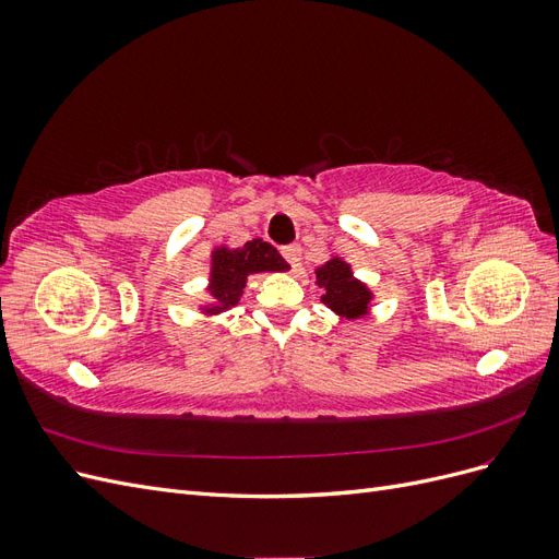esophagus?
Returning a JSON list of instances; mask_svg holds the SVG:
<instances>
[{
    "instance_id": "obj_1",
    "label": "esophagus",
    "mask_w": 559,
    "mask_h": 559,
    "mask_svg": "<svg viewBox=\"0 0 559 559\" xmlns=\"http://www.w3.org/2000/svg\"><path fill=\"white\" fill-rule=\"evenodd\" d=\"M300 247L298 245H289V247H284L282 249V257L286 259V263L292 265V270L296 273V270H300Z\"/></svg>"
}]
</instances>
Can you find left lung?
I'll use <instances>...</instances> for the list:
<instances>
[{"mask_svg":"<svg viewBox=\"0 0 559 559\" xmlns=\"http://www.w3.org/2000/svg\"><path fill=\"white\" fill-rule=\"evenodd\" d=\"M314 284L321 289V302L347 321L364 319L376 300L370 286L354 277L352 265L341 257H331L324 265L314 267Z\"/></svg>","mask_w":559,"mask_h":559,"instance_id":"8db88e82","label":"left lung"}]
</instances>
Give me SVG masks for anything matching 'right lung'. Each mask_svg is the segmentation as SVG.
Masks as SVG:
<instances>
[{
    "label": "right lung",
    "instance_id": "1",
    "mask_svg": "<svg viewBox=\"0 0 559 559\" xmlns=\"http://www.w3.org/2000/svg\"><path fill=\"white\" fill-rule=\"evenodd\" d=\"M286 270H289V263L280 257V251L273 245L263 242L261 238H253L238 249H230L226 245L214 247L207 277L210 300L198 306V312L210 319L224 314L238 306L251 275L286 273Z\"/></svg>",
    "mask_w": 559,
    "mask_h": 559
}]
</instances>
